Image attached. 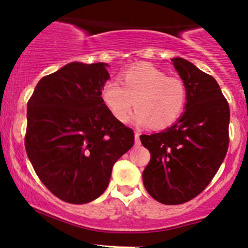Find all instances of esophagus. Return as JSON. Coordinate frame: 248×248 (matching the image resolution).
I'll use <instances>...</instances> for the list:
<instances>
[{"instance_id": "34e87169", "label": "esophagus", "mask_w": 248, "mask_h": 248, "mask_svg": "<svg viewBox=\"0 0 248 248\" xmlns=\"http://www.w3.org/2000/svg\"><path fill=\"white\" fill-rule=\"evenodd\" d=\"M135 145H139L140 144V133L139 132H135Z\"/></svg>"}]
</instances>
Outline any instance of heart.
Instances as JSON below:
<instances>
[{
    "instance_id": "b5f03b06",
    "label": "heart",
    "mask_w": 248,
    "mask_h": 248,
    "mask_svg": "<svg viewBox=\"0 0 248 248\" xmlns=\"http://www.w3.org/2000/svg\"><path fill=\"white\" fill-rule=\"evenodd\" d=\"M120 84L108 82L103 87V102L119 122H127L133 109L138 124H150L163 129L173 124L182 115L186 102L183 79L168 76L165 71L148 62L135 65L122 72Z\"/></svg>"
}]
</instances>
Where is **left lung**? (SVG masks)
I'll return each instance as SVG.
<instances>
[{
    "mask_svg": "<svg viewBox=\"0 0 248 248\" xmlns=\"http://www.w3.org/2000/svg\"><path fill=\"white\" fill-rule=\"evenodd\" d=\"M172 62L186 83V111L165 131L140 135L151 153L144 186L153 199L169 205L195 199L212 182L227 155L231 117L214 77L183 58Z\"/></svg>",
    "mask_w": 248,
    "mask_h": 248,
    "instance_id": "8db88e82",
    "label": "left lung"
}]
</instances>
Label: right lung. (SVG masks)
<instances>
[{"label": "right lung", "instance_id": "add662e5", "mask_svg": "<svg viewBox=\"0 0 248 248\" xmlns=\"http://www.w3.org/2000/svg\"><path fill=\"white\" fill-rule=\"evenodd\" d=\"M104 62H70L43 77L27 103L25 147L54 196L84 204L103 194L111 169L134 145V132L102 98Z\"/></svg>", "mask_w": 248, "mask_h": 248}]
</instances>
